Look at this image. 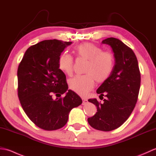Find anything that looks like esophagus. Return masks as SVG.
Segmentation results:
<instances>
[{
	"mask_svg": "<svg viewBox=\"0 0 156 156\" xmlns=\"http://www.w3.org/2000/svg\"><path fill=\"white\" fill-rule=\"evenodd\" d=\"M82 101H83V102H82V105H87L88 103V100H87V99L82 98Z\"/></svg>",
	"mask_w": 156,
	"mask_h": 156,
	"instance_id": "34e87169",
	"label": "esophagus"
}]
</instances>
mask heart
I'll return each instance as SVG.
<instances>
[{"instance_id": "1", "label": "heart", "mask_w": 156, "mask_h": 156, "mask_svg": "<svg viewBox=\"0 0 156 156\" xmlns=\"http://www.w3.org/2000/svg\"><path fill=\"white\" fill-rule=\"evenodd\" d=\"M78 58L87 60L84 75H77L69 81L72 90L80 96H86L94 87V80L102 83L110 77L115 66V58L112 53L102 51V49L91 43H83L75 49ZM74 60L70 55L63 53L58 58V67L61 71L70 74Z\"/></svg>"}]
</instances>
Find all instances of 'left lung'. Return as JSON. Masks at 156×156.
I'll return each mask as SVG.
<instances>
[{"mask_svg": "<svg viewBox=\"0 0 156 156\" xmlns=\"http://www.w3.org/2000/svg\"><path fill=\"white\" fill-rule=\"evenodd\" d=\"M102 43L111 47L115 64L110 77L97 90V94L107 97L103 103L96 98L88 100L97 106V112L88 122L97 130L110 131L121 126L133 112L140 92L141 74L136 55L130 48L114 37Z\"/></svg>", "mask_w": 156, "mask_h": 156, "instance_id": "8db88e82", "label": "left lung"}]
</instances>
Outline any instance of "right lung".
<instances>
[{
	"mask_svg": "<svg viewBox=\"0 0 156 156\" xmlns=\"http://www.w3.org/2000/svg\"><path fill=\"white\" fill-rule=\"evenodd\" d=\"M72 43L42 41L27 49L19 65L18 97L22 108L30 120L44 130L64 127L70 111L82 102L76 92L68 90L66 75L58 67L59 55ZM53 94L61 98L54 99Z\"/></svg>",
	"mask_w": 156,
	"mask_h": 156,
	"instance_id": "right-lung-1",
	"label": "right lung"
}]
</instances>
